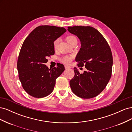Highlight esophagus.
Returning a JSON list of instances; mask_svg holds the SVG:
<instances>
[{"mask_svg":"<svg viewBox=\"0 0 132 132\" xmlns=\"http://www.w3.org/2000/svg\"><path fill=\"white\" fill-rule=\"evenodd\" d=\"M65 69H70V68H71V67H69V66L65 65Z\"/></svg>","mask_w":132,"mask_h":132,"instance_id":"esophagus-1","label":"esophagus"}]
</instances>
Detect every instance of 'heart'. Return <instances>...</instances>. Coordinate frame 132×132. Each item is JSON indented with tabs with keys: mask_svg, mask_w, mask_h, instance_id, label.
Here are the masks:
<instances>
[{
	"mask_svg": "<svg viewBox=\"0 0 132 132\" xmlns=\"http://www.w3.org/2000/svg\"><path fill=\"white\" fill-rule=\"evenodd\" d=\"M66 40L68 42V43H69L70 45H71V43L73 42L74 41H77V39L74 36H72V35H70L67 36L66 38ZM58 42H59V40L58 39H55V40L53 42V46L55 49H56L58 45ZM73 58V55H65V56L61 58V62L65 64H69L71 63V61Z\"/></svg>",
	"mask_w": 132,
	"mask_h": 132,
	"instance_id": "obj_1",
	"label": "heart"
}]
</instances>
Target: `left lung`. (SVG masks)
Returning <instances> with one entry per match:
<instances>
[{"instance_id":"8db88e82","label":"left lung","mask_w":132,"mask_h":132,"mask_svg":"<svg viewBox=\"0 0 132 132\" xmlns=\"http://www.w3.org/2000/svg\"><path fill=\"white\" fill-rule=\"evenodd\" d=\"M68 31L79 38L81 48L76 57L78 66L85 65L82 74L74 68L70 81L73 93L82 98L96 97L104 90L111 77L112 54L107 42L100 32L91 26H73Z\"/></svg>"}]
</instances>
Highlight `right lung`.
<instances>
[{"label":"right lung","mask_w":132,"mask_h":132,"mask_svg":"<svg viewBox=\"0 0 132 132\" xmlns=\"http://www.w3.org/2000/svg\"><path fill=\"white\" fill-rule=\"evenodd\" d=\"M67 31L64 27H37L23 42L18 60L19 77L23 89L31 96L46 97L52 93L55 80L65 70L59 64L49 69L47 58L54 54V41Z\"/></svg>","instance_id":"obj_1"}]
</instances>
